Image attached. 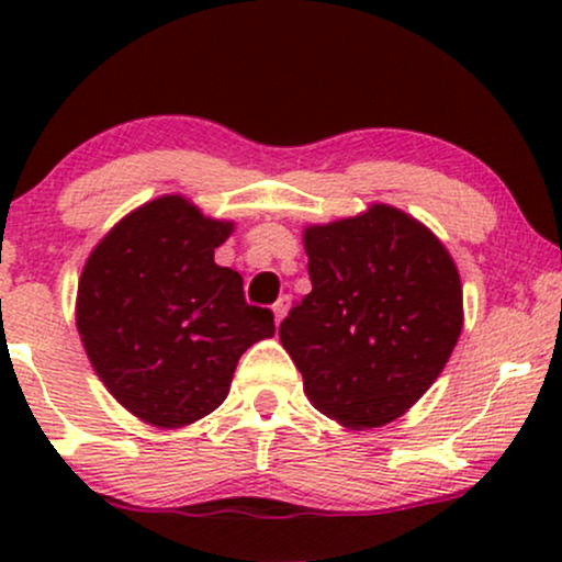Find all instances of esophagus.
Here are the masks:
<instances>
[{"instance_id": "obj_1", "label": "esophagus", "mask_w": 562, "mask_h": 562, "mask_svg": "<svg viewBox=\"0 0 562 562\" xmlns=\"http://www.w3.org/2000/svg\"><path fill=\"white\" fill-rule=\"evenodd\" d=\"M288 308H290V295H280V301H277L274 306H272V312H274V322H277V325H280V322L285 319Z\"/></svg>"}]
</instances>
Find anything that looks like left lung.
<instances>
[{
    "label": "left lung",
    "instance_id": "obj_1",
    "mask_svg": "<svg viewBox=\"0 0 562 562\" xmlns=\"http://www.w3.org/2000/svg\"><path fill=\"white\" fill-rule=\"evenodd\" d=\"M312 293L280 325L314 409L351 430L402 417L447 367L462 333V282L415 216L372 203L303 229Z\"/></svg>",
    "mask_w": 562,
    "mask_h": 562
}]
</instances>
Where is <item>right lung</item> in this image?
<instances>
[{
	"label": "right lung",
	"mask_w": 562,
	"mask_h": 562,
	"mask_svg": "<svg viewBox=\"0 0 562 562\" xmlns=\"http://www.w3.org/2000/svg\"><path fill=\"white\" fill-rule=\"evenodd\" d=\"M232 229L182 195H160L121 218L83 263V351L115 402L153 428L211 415L243 353L274 335L272 312L245 303L243 277L214 261Z\"/></svg>",
	"instance_id": "1"
}]
</instances>
